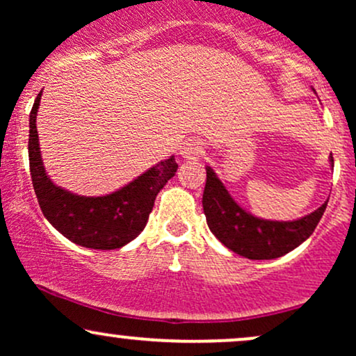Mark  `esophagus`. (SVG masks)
<instances>
[{
    "instance_id": "34e87169",
    "label": "esophagus",
    "mask_w": 356,
    "mask_h": 356,
    "mask_svg": "<svg viewBox=\"0 0 356 356\" xmlns=\"http://www.w3.org/2000/svg\"><path fill=\"white\" fill-rule=\"evenodd\" d=\"M181 154H182L184 159H189V161H197V159H201L202 154H204L202 142H199V140L184 142Z\"/></svg>"
}]
</instances>
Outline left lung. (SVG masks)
<instances>
[{
  "instance_id": "obj_1",
  "label": "left lung",
  "mask_w": 356,
  "mask_h": 356,
  "mask_svg": "<svg viewBox=\"0 0 356 356\" xmlns=\"http://www.w3.org/2000/svg\"><path fill=\"white\" fill-rule=\"evenodd\" d=\"M333 167V155L330 154ZM202 207L212 234L227 249L248 259H276L313 234L326 209V201L312 214L295 220H269L252 216L232 199L218 174L206 165Z\"/></svg>"
}]
</instances>
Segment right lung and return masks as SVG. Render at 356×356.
I'll list each match as a JSON object with an SVG mask.
<instances>
[{
  "label": "right lung",
  "instance_id": "obj_1",
  "mask_svg": "<svg viewBox=\"0 0 356 356\" xmlns=\"http://www.w3.org/2000/svg\"><path fill=\"white\" fill-rule=\"evenodd\" d=\"M42 93L30 113L28 157L33 189L42 212L60 234L79 246L90 249H117L129 244L144 231L155 197L177 172L172 157L161 161L132 182L105 195H79L53 184L44 170L40 150L36 115Z\"/></svg>",
  "mask_w": 356,
  "mask_h": 356
}]
</instances>
